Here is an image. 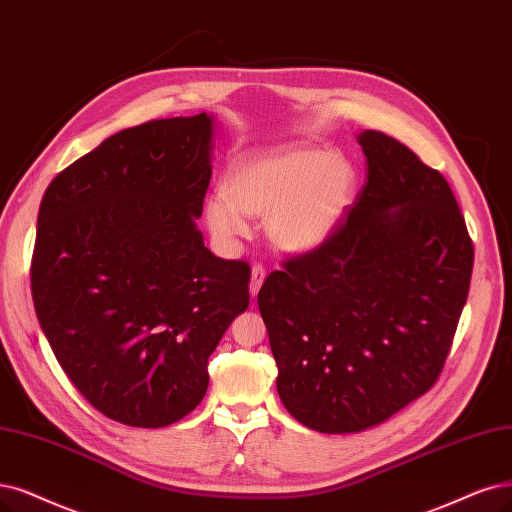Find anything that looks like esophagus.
Here are the masks:
<instances>
[{
    "label": "esophagus",
    "instance_id": "1",
    "mask_svg": "<svg viewBox=\"0 0 512 512\" xmlns=\"http://www.w3.org/2000/svg\"><path fill=\"white\" fill-rule=\"evenodd\" d=\"M263 280H266V270H263L261 266H253V270H251V285H249V291H251L253 297L259 293Z\"/></svg>",
    "mask_w": 512,
    "mask_h": 512
}]
</instances>
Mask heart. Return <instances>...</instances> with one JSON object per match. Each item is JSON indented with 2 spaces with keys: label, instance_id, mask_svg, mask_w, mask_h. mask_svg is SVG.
Segmentation results:
<instances>
[{
  "label": "heart",
  "instance_id": "1",
  "mask_svg": "<svg viewBox=\"0 0 512 512\" xmlns=\"http://www.w3.org/2000/svg\"><path fill=\"white\" fill-rule=\"evenodd\" d=\"M354 200V170L327 151L285 145L234 166L227 189L204 202V221L221 242L249 234L246 217H266L276 251L308 255L327 244Z\"/></svg>",
  "mask_w": 512,
  "mask_h": 512
}]
</instances>
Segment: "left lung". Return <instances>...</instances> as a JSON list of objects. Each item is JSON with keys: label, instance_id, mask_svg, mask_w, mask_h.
<instances>
[{"label": "left lung", "instance_id": "1", "mask_svg": "<svg viewBox=\"0 0 512 512\" xmlns=\"http://www.w3.org/2000/svg\"><path fill=\"white\" fill-rule=\"evenodd\" d=\"M358 145L367 183L333 238L257 295L282 405L325 434L392 418L439 380L475 249L445 177L380 130Z\"/></svg>", "mask_w": 512, "mask_h": 512}]
</instances>
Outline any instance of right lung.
Listing matches in <instances>:
<instances>
[{
    "mask_svg": "<svg viewBox=\"0 0 512 512\" xmlns=\"http://www.w3.org/2000/svg\"><path fill=\"white\" fill-rule=\"evenodd\" d=\"M213 135L206 113L120 130L56 175L40 204L37 320L71 384L126 426L194 411L208 356L249 308V263L215 257L196 227Z\"/></svg>",
    "mask_w": 512,
    "mask_h": 512,
    "instance_id": "right-lung-1",
    "label": "right lung"
}]
</instances>
